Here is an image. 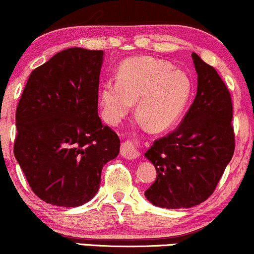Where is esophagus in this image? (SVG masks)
Segmentation results:
<instances>
[{"instance_id": "obj_1", "label": "esophagus", "mask_w": 254, "mask_h": 254, "mask_svg": "<svg viewBox=\"0 0 254 254\" xmlns=\"http://www.w3.org/2000/svg\"><path fill=\"white\" fill-rule=\"evenodd\" d=\"M121 154L125 159L129 160L137 159V157L141 155L138 151V148H137V142L132 141V139H129V141H125L122 143Z\"/></svg>"}]
</instances>
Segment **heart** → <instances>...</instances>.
<instances>
[{"instance_id": "b5f03b06", "label": "heart", "mask_w": 254, "mask_h": 254, "mask_svg": "<svg viewBox=\"0 0 254 254\" xmlns=\"http://www.w3.org/2000/svg\"><path fill=\"white\" fill-rule=\"evenodd\" d=\"M192 90L185 71L174 69L170 62L153 57H133L118 69L117 81L109 78L100 89L105 117L118 123L137 102V116L155 132L177 123L189 103Z\"/></svg>"}]
</instances>
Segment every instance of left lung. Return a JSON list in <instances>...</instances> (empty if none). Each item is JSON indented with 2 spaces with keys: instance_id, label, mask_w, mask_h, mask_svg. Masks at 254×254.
Returning <instances> with one entry per match:
<instances>
[{
  "instance_id": "8db88e82",
  "label": "left lung",
  "mask_w": 254,
  "mask_h": 254,
  "mask_svg": "<svg viewBox=\"0 0 254 254\" xmlns=\"http://www.w3.org/2000/svg\"><path fill=\"white\" fill-rule=\"evenodd\" d=\"M192 60L198 75L193 103L179 127L144 154L157 173L144 196L160 208H191L208 199L235 149L229 90L215 68L194 52Z\"/></svg>"
}]
</instances>
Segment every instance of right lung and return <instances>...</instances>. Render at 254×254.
Wrapping results in <instances>:
<instances>
[{"label":"right lung","instance_id":"add662e5","mask_svg":"<svg viewBox=\"0 0 254 254\" xmlns=\"http://www.w3.org/2000/svg\"><path fill=\"white\" fill-rule=\"evenodd\" d=\"M104 51L71 48L31 72L17 104L14 155L44 202L74 208L95 196L121 141L98 116Z\"/></svg>","mask_w":254,"mask_h":254}]
</instances>
